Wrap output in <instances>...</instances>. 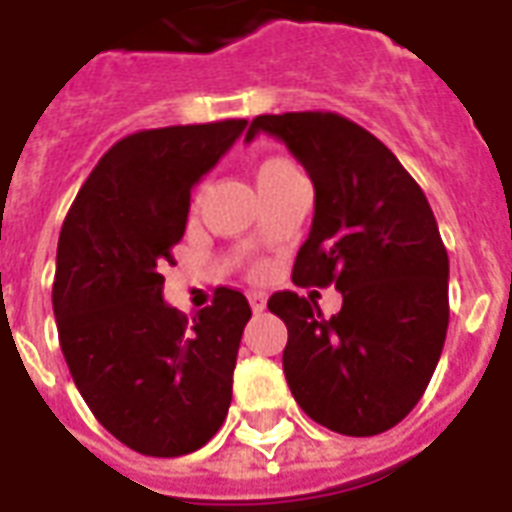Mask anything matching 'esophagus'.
<instances>
[{
    "mask_svg": "<svg viewBox=\"0 0 512 512\" xmlns=\"http://www.w3.org/2000/svg\"><path fill=\"white\" fill-rule=\"evenodd\" d=\"M249 304H252V310L263 312L266 310V293H249Z\"/></svg>",
    "mask_w": 512,
    "mask_h": 512,
    "instance_id": "obj_1",
    "label": "esophagus"
}]
</instances>
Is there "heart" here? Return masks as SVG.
<instances>
[{
  "mask_svg": "<svg viewBox=\"0 0 512 512\" xmlns=\"http://www.w3.org/2000/svg\"><path fill=\"white\" fill-rule=\"evenodd\" d=\"M282 167H290V164L288 161H279V158H274V161H266V164L260 167V178H263V175H271V172H277V169H282Z\"/></svg>",
  "mask_w": 512,
  "mask_h": 512,
  "instance_id": "b5f03b06",
  "label": "heart"
}]
</instances>
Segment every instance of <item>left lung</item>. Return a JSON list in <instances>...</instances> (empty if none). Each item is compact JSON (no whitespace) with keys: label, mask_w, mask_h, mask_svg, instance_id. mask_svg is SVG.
I'll use <instances>...</instances> for the list:
<instances>
[{"label":"left lung","mask_w":512,"mask_h":512,"mask_svg":"<svg viewBox=\"0 0 512 512\" xmlns=\"http://www.w3.org/2000/svg\"><path fill=\"white\" fill-rule=\"evenodd\" d=\"M315 186V216L293 282L343 293V310L279 290L268 310L288 326L285 378L304 414L343 436H376L417 406L439 365L450 260L417 180L376 136L334 112L260 115Z\"/></svg>","instance_id":"8db88e82"}]
</instances>
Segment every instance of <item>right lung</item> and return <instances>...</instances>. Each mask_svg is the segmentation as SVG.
I'll return each instance as SVG.
<instances>
[{
	"label": "right lung",
	"instance_id": "1",
	"mask_svg": "<svg viewBox=\"0 0 512 512\" xmlns=\"http://www.w3.org/2000/svg\"><path fill=\"white\" fill-rule=\"evenodd\" d=\"M244 128L222 120L120 139L62 224L51 288L62 354L95 419L142 455L200 450L233 400L249 301L216 288L189 321L161 296V266L186 233L194 183Z\"/></svg>",
	"mask_w": 512,
	"mask_h": 512
}]
</instances>
